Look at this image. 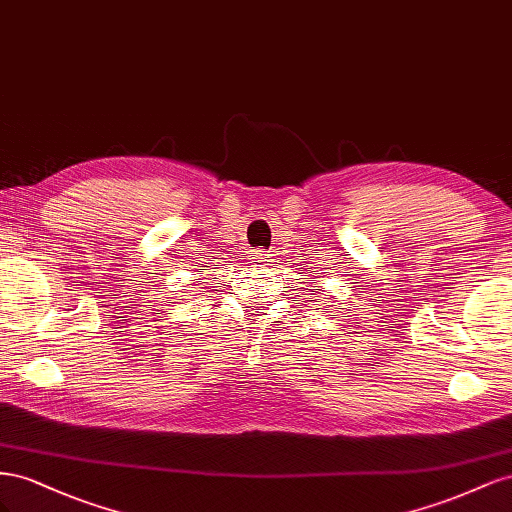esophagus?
I'll return each instance as SVG.
<instances>
[{
	"mask_svg": "<svg viewBox=\"0 0 512 512\" xmlns=\"http://www.w3.org/2000/svg\"><path fill=\"white\" fill-rule=\"evenodd\" d=\"M248 264H253V266H272V255L270 253H266V251H251V255H248Z\"/></svg>",
	"mask_w": 512,
	"mask_h": 512,
	"instance_id": "1",
	"label": "esophagus"
}]
</instances>
